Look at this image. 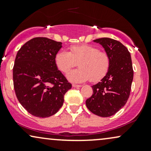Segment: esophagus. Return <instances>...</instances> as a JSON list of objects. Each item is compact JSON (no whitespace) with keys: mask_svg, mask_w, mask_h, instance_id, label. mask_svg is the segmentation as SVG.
Here are the masks:
<instances>
[{"mask_svg":"<svg viewBox=\"0 0 151 151\" xmlns=\"http://www.w3.org/2000/svg\"><path fill=\"white\" fill-rule=\"evenodd\" d=\"M72 86L74 88H79V87H81V85H79V84H72Z\"/></svg>","mask_w":151,"mask_h":151,"instance_id":"esophagus-1","label":"esophagus"}]
</instances>
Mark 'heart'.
I'll use <instances>...</instances> for the list:
<instances>
[{"instance_id": "1", "label": "heart", "mask_w": 151, "mask_h": 151, "mask_svg": "<svg viewBox=\"0 0 151 151\" xmlns=\"http://www.w3.org/2000/svg\"><path fill=\"white\" fill-rule=\"evenodd\" d=\"M56 67L66 73L78 63L79 68L67 74L69 81L73 83L100 81L105 77L110 67V58L104 52L92 45H74L70 51L60 50L55 57Z\"/></svg>"}]
</instances>
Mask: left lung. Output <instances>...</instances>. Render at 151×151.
Masks as SVG:
<instances>
[{
    "mask_svg": "<svg viewBox=\"0 0 151 151\" xmlns=\"http://www.w3.org/2000/svg\"><path fill=\"white\" fill-rule=\"evenodd\" d=\"M103 47L110 58V67L99 82L91 86L93 94L86 105L99 116H113L124 106L131 92L133 78L132 61L127 48L119 41L109 37L93 40Z\"/></svg>",
    "mask_w": 151,
    "mask_h": 151,
    "instance_id": "8db88e82",
    "label": "left lung"
}]
</instances>
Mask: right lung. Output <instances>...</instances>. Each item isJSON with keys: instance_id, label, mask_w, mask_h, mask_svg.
I'll return each instance as SVG.
<instances>
[{"instance_id": "add662e5", "label": "right lung", "mask_w": 151, "mask_h": 151, "mask_svg": "<svg viewBox=\"0 0 151 151\" xmlns=\"http://www.w3.org/2000/svg\"><path fill=\"white\" fill-rule=\"evenodd\" d=\"M62 47L60 42L35 37L16 55L13 70L15 94L20 104L36 117L56 114L63 105L65 93L72 88L55 62Z\"/></svg>"}]
</instances>
